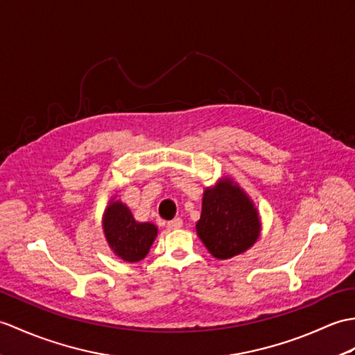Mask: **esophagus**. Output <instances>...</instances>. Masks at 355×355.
<instances>
[{
	"instance_id": "esophagus-1",
	"label": "esophagus",
	"mask_w": 355,
	"mask_h": 355,
	"mask_svg": "<svg viewBox=\"0 0 355 355\" xmlns=\"http://www.w3.org/2000/svg\"><path fill=\"white\" fill-rule=\"evenodd\" d=\"M181 227H183V220H181L180 218H175V219H172V220L168 222V228L169 230H178Z\"/></svg>"
}]
</instances>
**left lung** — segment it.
Masks as SVG:
<instances>
[{"label": "left lung", "instance_id": "obj_1", "mask_svg": "<svg viewBox=\"0 0 355 355\" xmlns=\"http://www.w3.org/2000/svg\"><path fill=\"white\" fill-rule=\"evenodd\" d=\"M261 224L257 209L232 178H222L204 191L196 233L219 260L232 259L257 242Z\"/></svg>", "mask_w": 355, "mask_h": 355}]
</instances>
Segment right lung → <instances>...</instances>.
Listing matches in <instances>:
<instances>
[{
  "instance_id": "add662e5",
  "label": "right lung",
  "mask_w": 355,
  "mask_h": 355,
  "mask_svg": "<svg viewBox=\"0 0 355 355\" xmlns=\"http://www.w3.org/2000/svg\"><path fill=\"white\" fill-rule=\"evenodd\" d=\"M103 228L112 251L130 263L144 260L157 237V227L151 222H137L125 204L114 200L107 205Z\"/></svg>"
}]
</instances>
